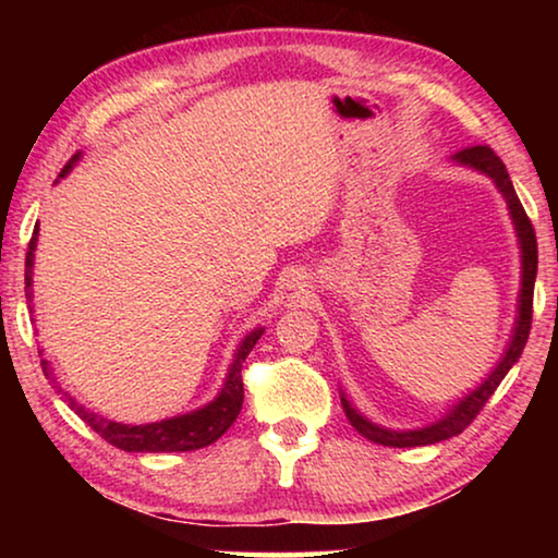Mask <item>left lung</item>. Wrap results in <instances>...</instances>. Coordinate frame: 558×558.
<instances>
[{"label":"left lung","instance_id":"8db88e82","mask_svg":"<svg viewBox=\"0 0 558 558\" xmlns=\"http://www.w3.org/2000/svg\"><path fill=\"white\" fill-rule=\"evenodd\" d=\"M454 165L468 167V170H475L485 178H490L498 187V193L506 197L510 220H513L515 228V239H518V248H521V292H518V310H515V325H513V335H510L506 353L500 355V361L495 368L487 373V378L483 384L472 388L470 393H464L460 401L452 403L447 409V414L437 418V422L418 426V429H388V426H380L371 418H365L361 411H357L353 403L345 399V393L340 391V401L342 409H345V416L350 418V424L355 426L357 434H363L365 439L376 441V445L384 447H426V445H437V441H445L449 437H457V434L468 429L472 424V418L480 414V409L485 407L487 399L495 393V388L500 386V380L508 376V371L513 368L521 357L525 340H529L531 332V315H533V284H536V271H538V246H536V233H533V226L529 216H525L521 201H518L513 182L508 178L506 165L502 159L495 155L490 147H468L457 155L449 157Z\"/></svg>","mask_w":558,"mask_h":558}]
</instances>
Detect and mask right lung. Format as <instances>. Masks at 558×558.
I'll use <instances>...</instances> for the list:
<instances>
[{
  "label": "right lung",
  "mask_w": 558,
  "mask_h": 558,
  "mask_svg": "<svg viewBox=\"0 0 558 558\" xmlns=\"http://www.w3.org/2000/svg\"><path fill=\"white\" fill-rule=\"evenodd\" d=\"M81 155H75L71 162L65 165V170L60 172V178H65L68 172L73 170V165L78 162ZM37 233L40 228L33 231V241H29V251L25 258V294L27 302H33V266H35V248H37ZM264 335V327H254L246 338L239 342L235 348L233 361L228 365L226 380L220 386L218 396L213 401L205 403V407L187 411V414H178L170 418H162V422H151V424H121V422H111L96 411H90L86 407H81L78 401L73 399L71 393L63 391L58 384L56 373H52L50 361H40L45 378H50L52 388H58V393H63V399L68 401L75 414H78L83 422H86L90 429L96 434H101V439L109 441V445L124 449V452H190V449H201L208 447L216 441L218 437H223L228 432V426L235 422L239 411L243 407V380H241V368L246 355L254 350L256 340Z\"/></svg>",
  "instance_id": "add662e5"
}]
</instances>
